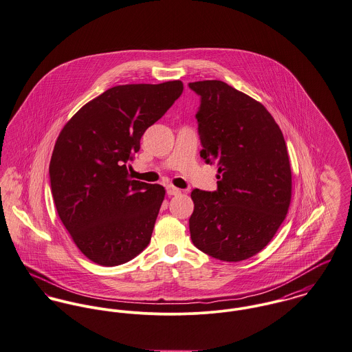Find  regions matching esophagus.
<instances>
[{"label": "esophagus", "instance_id": "esophagus-1", "mask_svg": "<svg viewBox=\"0 0 352 352\" xmlns=\"http://www.w3.org/2000/svg\"><path fill=\"white\" fill-rule=\"evenodd\" d=\"M180 190L179 188H176V187H173V186H166V193L168 195H179L180 193Z\"/></svg>", "mask_w": 352, "mask_h": 352}]
</instances>
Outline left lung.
<instances>
[{"label":"left lung","instance_id":"1","mask_svg":"<svg viewBox=\"0 0 352 352\" xmlns=\"http://www.w3.org/2000/svg\"><path fill=\"white\" fill-rule=\"evenodd\" d=\"M200 96L196 113L200 157L218 164V190H193V245L238 262L259 253L288 214L292 170L280 126L265 106L222 80L188 85Z\"/></svg>","mask_w":352,"mask_h":352}]
</instances>
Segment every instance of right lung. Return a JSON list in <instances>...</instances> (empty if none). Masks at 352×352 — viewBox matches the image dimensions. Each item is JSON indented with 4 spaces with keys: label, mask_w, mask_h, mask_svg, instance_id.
I'll return each mask as SVG.
<instances>
[{
    "label": "right lung",
    "mask_w": 352,
    "mask_h": 352,
    "mask_svg": "<svg viewBox=\"0 0 352 352\" xmlns=\"http://www.w3.org/2000/svg\"><path fill=\"white\" fill-rule=\"evenodd\" d=\"M183 89L180 80L111 87L56 140L50 162L56 211L78 249L98 265L125 263L151 242L165 190L131 180L129 161Z\"/></svg>",
    "instance_id": "right-lung-1"
}]
</instances>
